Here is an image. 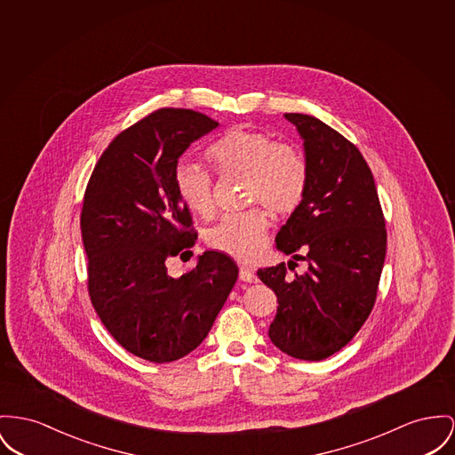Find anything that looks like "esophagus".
<instances>
[{
  "instance_id": "34e87169",
  "label": "esophagus",
  "mask_w": 455,
  "mask_h": 455,
  "mask_svg": "<svg viewBox=\"0 0 455 455\" xmlns=\"http://www.w3.org/2000/svg\"><path fill=\"white\" fill-rule=\"evenodd\" d=\"M240 279L244 281V283H255V281H257V275L253 273V269H250V267H246V266H242V267H240Z\"/></svg>"
}]
</instances>
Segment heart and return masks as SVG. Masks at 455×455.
<instances>
[{
  "instance_id": "obj_1",
  "label": "heart",
  "mask_w": 455,
  "mask_h": 455,
  "mask_svg": "<svg viewBox=\"0 0 455 455\" xmlns=\"http://www.w3.org/2000/svg\"><path fill=\"white\" fill-rule=\"evenodd\" d=\"M207 158L222 174L246 178V202L260 204L275 215H288L302 205L308 167L290 145L275 143L271 136L233 127L207 148ZM174 184L184 205L202 217L213 213L212 174L195 162H181ZM269 217L260 209L228 213L209 235L211 246L243 262L255 260L267 242Z\"/></svg>"
}]
</instances>
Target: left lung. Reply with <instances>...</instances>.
Returning <instances> with one entry per match:
<instances>
[{
	"instance_id": "left-lung-1",
	"label": "left lung",
	"mask_w": 455,
	"mask_h": 455,
	"mask_svg": "<svg viewBox=\"0 0 455 455\" xmlns=\"http://www.w3.org/2000/svg\"><path fill=\"white\" fill-rule=\"evenodd\" d=\"M302 136L308 184L302 205L275 236L293 260L259 269L277 297L274 345L302 361H323L363 328L378 293L387 253L385 217L363 153L312 116L284 114ZM295 259L305 274H287Z\"/></svg>"
}]
</instances>
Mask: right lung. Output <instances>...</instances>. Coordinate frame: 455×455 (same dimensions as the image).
<instances>
[{"instance_id": "right-lung-1", "label": "right lung", "mask_w": 455, "mask_h": 455, "mask_svg": "<svg viewBox=\"0 0 455 455\" xmlns=\"http://www.w3.org/2000/svg\"><path fill=\"white\" fill-rule=\"evenodd\" d=\"M217 125L195 110H155L101 153L84 193L81 233L92 307L127 352L150 363L193 352L238 277L236 262L213 250L181 277L167 273L169 259H182L196 240L174 184L178 160Z\"/></svg>"}]
</instances>
